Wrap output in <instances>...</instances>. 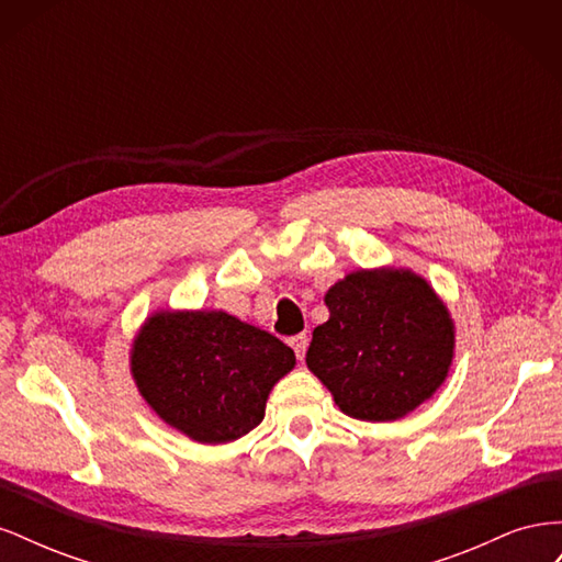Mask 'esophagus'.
<instances>
[{
  "label": "esophagus",
  "mask_w": 562,
  "mask_h": 562,
  "mask_svg": "<svg viewBox=\"0 0 562 562\" xmlns=\"http://www.w3.org/2000/svg\"><path fill=\"white\" fill-rule=\"evenodd\" d=\"M288 345H291V347H293L295 356H297V359L302 361V359H304V351H307V345H310V337H307V333H300V335H293L291 339H288Z\"/></svg>",
  "instance_id": "obj_1"
}]
</instances>
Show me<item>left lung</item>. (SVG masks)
<instances>
[{
	"label": "left lung",
	"instance_id": "8db88e82",
	"mask_svg": "<svg viewBox=\"0 0 562 562\" xmlns=\"http://www.w3.org/2000/svg\"><path fill=\"white\" fill-rule=\"evenodd\" d=\"M307 366L339 411L363 422L413 413L446 382L454 351L450 312L407 269H359L326 293Z\"/></svg>",
	"mask_w": 562,
	"mask_h": 562
}]
</instances>
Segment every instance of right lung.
<instances>
[{
    "instance_id": "obj_1",
    "label": "right lung",
    "mask_w": 562,
    "mask_h": 562,
    "mask_svg": "<svg viewBox=\"0 0 562 562\" xmlns=\"http://www.w3.org/2000/svg\"><path fill=\"white\" fill-rule=\"evenodd\" d=\"M295 366L279 337L225 312H159L131 351L143 398L196 443H229L258 427L271 386Z\"/></svg>"
}]
</instances>
